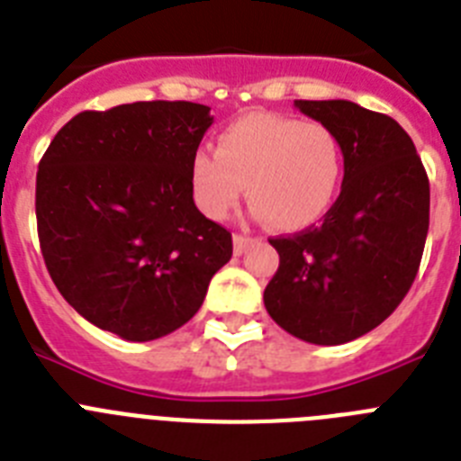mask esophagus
Segmentation results:
<instances>
[{
	"mask_svg": "<svg viewBox=\"0 0 461 461\" xmlns=\"http://www.w3.org/2000/svg\"><path fill=\"white\" fill-rule=\"evenodd\" d=\"M251 240L247 238V235H240L235 233L233 235V249H235V256H242L244 249H247V244H249Z\"/></svg>",
	"mask_w": 461,
	"mask_h": 461,
	"instance_id": "1",
	"label": "esophagus"
}]
</instances>
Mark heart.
<instances>
[{
    "mask_svg": "<svg viewBox=\"0 0 461 461\" xmlns=\"http://www.w3.org/2000/svg\"><path fill=\"white\" fill-rule=\"evenodd\" d=\"M191 189L207 217L223 219L247 186L260 219L276 230H303L323 219L339 194L344 149L330 126L275 113L228 124L217 152L191 157Z\"/></svg>",
    "mask_w": 461,
    "mask_h": 461,
    "instance_id": "obj_1",
    "label": "heart"
}]
</instances>
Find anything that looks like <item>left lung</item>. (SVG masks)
<instances>
[{"label": "left lung", "mask_w": 461, "mask_h": 461, "mask_svg": "<svg viewBox=\"0 0 461 461\" xmlns=\"http://www.w3.org/2000/svg\"><path fill=\"white\" fill-rule=\"evenodd\" d=\"M344 149L341 194L321 226L272 238L279 267L263 300L297 339L337 346L367 335L413 284L429 228V180L409 133L353 101H295Z\"/></svg>", "instance_id": "1"}]
</instances>
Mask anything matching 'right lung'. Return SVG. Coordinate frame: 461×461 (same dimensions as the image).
I'll list each match as a JSON object with an SVG mask.
<instances>
[{
  "instance_id": "1",
  "label": "right lung",
  "mask_w": 461,
  "mask_h": 461,
  "mask_svg": "<svg viewBox=\"0 0 461 461\" xmlns=\"http://www.w3.org/2000/svg\"><path fill=\"white\" fill-rule=\"evenodd\" d=\"M210 108L138 101L85 110L57 131L36 173L41 254L76 312L126 341L182 328L233 238L194 203L191 157Z\"/></svg>"
}]
</instances>
